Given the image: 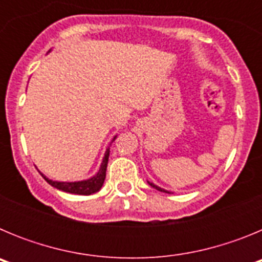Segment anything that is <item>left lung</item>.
Returning <instances> with one entry per match:
<instances>
[{"label":"left lung","mask_w":262,"mask_h":262,"mask_svg":"<svg viewBox=\"0 0 262 262\" xmlns=\"http://www.w3.org/2000/svg\"><path fill=\"white\" fill-rule=\"evenodd\" d=\"M149 185H151V186H152V187H155V189H156V190H159V191H164V193H168V191H166V190H164V189H161V187L156 186V185L151 184V182H149Z\"/></svg>","instance_id":"left-lung-1"}]
</instances>
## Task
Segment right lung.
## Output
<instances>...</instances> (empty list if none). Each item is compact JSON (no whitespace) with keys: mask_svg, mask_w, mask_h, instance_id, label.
<instances>
[{"mask_svg":"<svg viewBox=\"0 0 262 262\" xmlns=\"http://www.w3.org/2000/svg\"><path fill=\"white\" fill-rule=\"evenodd\" d=\"M108 155H110V151L107 149L105 154V157H103V161L102 164H101V168H99L98 173H97L94 177L86 180V181L57 182V181H52V180H48V178L43 174H41V177L45 178L46 181H47L51 186L56 187V189H59V190L66 191V193L78 194V195H89V194H93L96 193V191H98L99 189L102 187L103 181H105V177H106V168H107Z\"/></svg>","mask_w":262,"mask_h":262,"instance_id":"obj_1","label":"right lung"}]
</instances>
